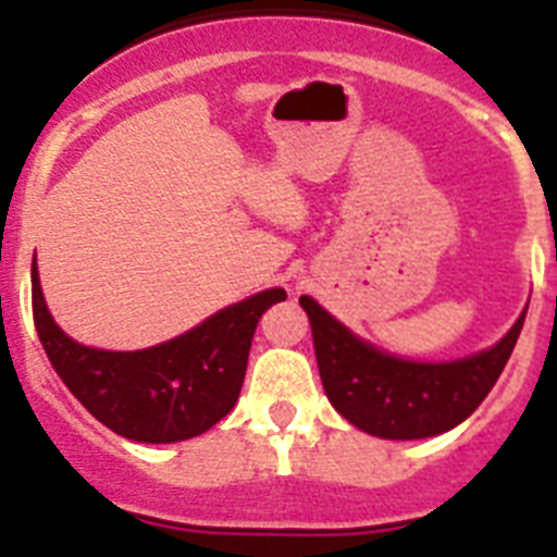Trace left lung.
<instances>
[{
	"mask_svg": "<svg viewBox=\"0 0 557 557\" xmlns=\"http://www.w3.org/2000/svg\"><path fill=\"white\" fill-rule=\"evenodd\" d=\"M312 323L314 357L329 401L368 435L391 441L441 435L471 416L496 385L519 339L524 314L488 351L457 362H412L354 337L339 321L301 295Z\"/></svg>",
	"mask_w": 557,
	"mask_h": 557,
	"instance_id": "8db88e82",
	"label": "left lung"
}]
</instances>
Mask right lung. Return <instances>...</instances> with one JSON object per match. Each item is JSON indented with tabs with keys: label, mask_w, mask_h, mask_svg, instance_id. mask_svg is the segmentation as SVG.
I'll use <instances>...</instances> for the list:
<instances>
[{
	"label": "right lung",
	"mask_w": 557,
	"mask_h": 557,
	"mask_svg": "<svg viewBox=\"0 0 557 557\" xmlns=\"http://www.w3.org/2000/svg\"><path fill=\"white\" fill-rule=\"evenodd\" d=\"M284 298V289H264L170 343L100 351L55 326L33 262V318L49 362L97 421L141 444L186 441L228 416L243 391L256 323Z\"/></svg>",
	"instance_id": "right-lung-1"
}]
</instances>
